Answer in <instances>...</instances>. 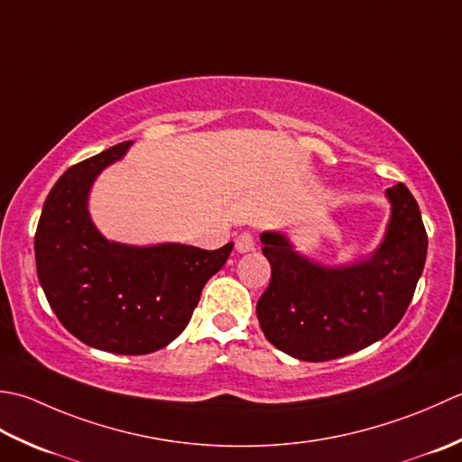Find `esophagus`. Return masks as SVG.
I'll return each mask as SVG.
<instances>
[{
    "label": "esophagus",
    "instance_id": "esophagus-1",
    "mask_svg": "<svg viewBox=\"0 0 462 462\" xmlns=\"http://www.w3.org/2000/svg\"><path fill=\"white\" fill-rule=\"evenodd\" d=\"M235 249H237V253H249L255 249V237H253V233L249 231L239 233L237 239H235Z\"/></svg>",
    "mask_w": 462,
    "mask_h": 462
}]
</instances>
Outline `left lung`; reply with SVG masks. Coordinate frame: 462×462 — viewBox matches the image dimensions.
<instances>
[{
  "mask_svg": "<svg viewBox=\"0 0 462 462\" xmlns=\"http://www.w3.org/2000/svg\"><path fill=\"white\" fill-rule=\"evenodd\" d=\"M391 219L371 257L328 267L300 255L283 233H261L271 281L257 303L267 341L295 359L321 363L389 335L407 310L427 259V231L402 183L387 189Z\"/></svg>",
  "mask_w": 462,
  "mask_h": 462,
  "instance_id": "left-lung-1",
  "label": "left lung"
}]
</instances>
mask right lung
I'll return each instance as SVG.
<instances>
[{"mask_svg": "<svg viewBox=\"0 0 462 462\" xmlns=\"http://www.w3.org/2000/svg\"><path fill=\"white\" fill-rule=\"evenodd\" d=\"M129 145H113L58 179L37 223L35 265L47 303L73 337L99 351L147 355L181 335L233 243L205 251L181 243L135 247L103 237L89 217V191Z\"/></svg>", "mask_w": 462, "mask_h": 462, "instance_id": "obj_1", "label": "right lung"}]
</instances>
